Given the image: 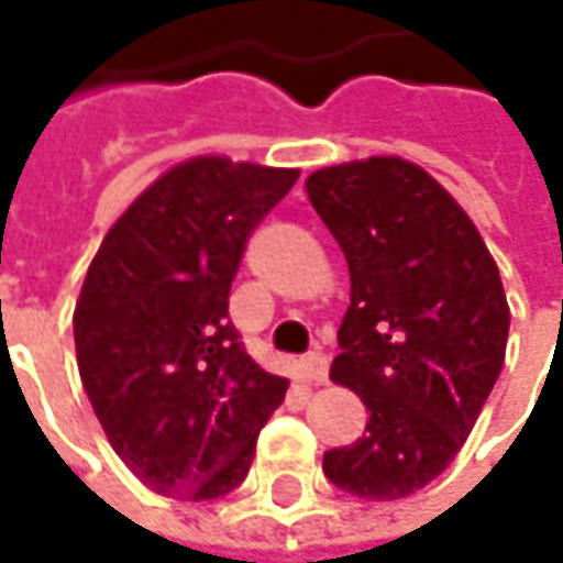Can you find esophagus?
<instances>
[{"label": "esophagus", "mask_w": 563, "mask_h": 563, "mask_svg": "<svg viewBox=\"0 0 563 563\" xmlns=\"http://www.w3.org/2000/svg\"><path fill=\"white\" fill-rule=\"evenodd\" d=\"M303 376H307L310 385H325V378H329V357L322 351H313L310 357L303 360Z\"/></svg>", "instance_id": "34e87169"}]
</instances>
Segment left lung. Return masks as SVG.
Wrapping results in <instances>:
<instances>
[{"label": "left lung", "mask_w": 563, "mask_h": 563, "mask_svg": "<svg viewBox=\"0 0 563 563\" xmlns=\"http://www.w3.org/2000/svg\"><path fill=\"white\" fill-rule=\"evenodd\" d=\"M307 197L344 250L351 307L332 382L369 410L366 435L322 454L338 488L398 501L464 448L505 366L510 307L483 234L400 156L329 165Z\"/></svg>", "instance_id": "8db88e82"}]
</instances>
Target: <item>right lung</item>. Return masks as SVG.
Here are the masks:
<instances>
[{"instance_id":"obj_1","label":"right lung","mask_w":563,"mask_h":563,"mask_svg":"<svg viewBox=\"0 0 563 563\" xmlns=\"http://www.w3.org/2000/svg\"><path fill=\"white\" fill-rule=\"evenodd\" d=\"M297 168L194 156L102 238L75 307V351L99 426L143 486L209 501L247 476L288 378L260 369L228 322L253 228Z\"/></svg>"}]
</instances>
